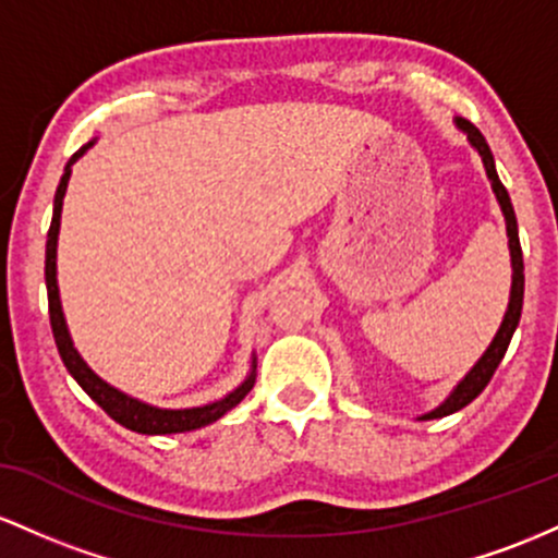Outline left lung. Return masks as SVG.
<instances>
[{"label":"left lung","mask_w":558,"mask_h":558,"mask_svg":"<svg viewBox=\"0 0 558 558\" xmlns=\"http://www.w3.org/2000/svg\"><path fill=\"white\" fill-rule=\"evenodd\" d=\"M456 126L464 131L469 144L477 149V155L482 158V166H485L487 179H490L493 192H496L500 213H504L506 236H509V255H511V292H509V308H506V313H504V322H500L496 337H493V342L487 345L485 353H482V359L474 363L472 368H469V372L464 374V379H461L459 385L450 390V396L442 400L437 409H432V411H427V414L418 416V422L456 414V411L464 409V405L472 403V400L477 398L482 390H485L487 381H490L493 374H496L498 363L504 361L506 350H509L511 337H514V331L519 327V316H522V300H524V260H522V247H519L514 205H511V197H509V192H506V186L500 184L498 171H496V160H493L490 147H487L485 136L480 134V129L472 126V123L464 121V118H456Z\"/></svg>","instance_id":"8db88e82"}]
</instances>
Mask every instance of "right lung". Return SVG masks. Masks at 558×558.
Wrapping results in <instances>:
<instances>
[{"label": "right lung", "mask_w": 558, "mask_h": 558, "mask_svg": "<svg viewBox=\"0 0 558 558\" xmlns=\"http://www.w3.org/2000/svg\"><path fill=\"white\" fill-rule=\"evenodd\" d=\"M92 140L89 144L78 149L71 160H68L65 171H62V179L58 184V192H54V208H52V223H49L47 234V260H44V279H47V298H49V322H52V335L54 342H58L60 359L65 363V368L71 372V377L84 387V392L89 396L99 409L105 411L110 418H116L118 424L131 432H140V435H177V432H192L199 427H208V424L218 422L227 411L234 409L242 398L253 390L255 385V353L253 361H250V374L242 385H236L234 390L227 392L223 398L213 400V403L205 405H192V409H160V405L144 403V400L129 396V392L118 390L110 381H105L97 372L81 359V353L73 345V337L68 331L65 313H62L60 303V287H58V236H60V218H62V197L68 192V181H71L73 162L84 158V153L94 147Z\"/></svg>", "instance_id": "1"}]
</instances>
